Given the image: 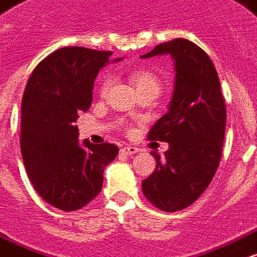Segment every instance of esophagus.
I'll return each mask as SVG.
<instances>
[{
    "mask_svg": "<svg viewBox=\"0 0 257 257\" xmlns=\"http://www.w3.org/2000/svg\"><path fill=\"white\" fill-rule=\"evenodd\" d=\"M139 151V148L134 147V146H125V147L121 148V154H125V155H134Z\"/></svg>",
    "mask_w": 257,
    "mask_h": 257,
    "instance_id": "34e87169",
    "label": "esophagus"
}]
</instances>
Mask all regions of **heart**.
Listing matches in <instances>:
<instances>
[{
  "label": "heart",
  "mask_w": 257,
  "mask_h": 257,
  "mask_svg": "<svg viewBox=\"0 0 257 257\" xmlns=\"http://www.w3.org/2000/svg\"><path fill=\"white\" fill-rule=\"evenodd\" d=\"M129 79L132 81V84L135 85V88L138 90V92H142V91L146 90H153L159 92L161 87H162V83L159 80V77L153 72H150V70H132L129 73ZM110 84H111V76H103L102 80H100V90L104 92L109 88Z\"/></svg>",
  "instance_id": "b5f03b06"
}]
</instances>
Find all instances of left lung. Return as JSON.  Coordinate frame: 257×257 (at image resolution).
<instances>
[{
	"mask_svg": "<svg viewBox=\"0 0 257 257\" xmlns=\"http://www.w3.org/2000/svg\"><path fill=\"white\" fill-rule=\"evenodd\" d=\"M170 54L176 84L169 111L148 132V140L169 143L163 157L153 153L157 167L143 180L151 204L166 211L184 210L196 201L219 165L226 128V106L215 66L203 49L177 38L142 56Z\"/></svg>",
	"mask_w": 257,
	"mask_h": 257,
	"instance_id": "8db88e82",
	"label": "left lung"
}]
</instances>
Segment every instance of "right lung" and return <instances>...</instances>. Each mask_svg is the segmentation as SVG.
<instances>
[{
  "label": "right lung",
  "mask_w": 257,
  "mask_h": 257,
  "mask_svg": "<svg viewBox=\"0 0 257 257\" xmlns=\"http://www.w3.org/2000/svg\"><path fill=\"white\" fill-rule=\"evenodd\" d=\"M110 56L85 47L58 49L38 64L23 94L24 166L42 199L58 210H80L98 196L104 167L118 154L114 144L80 143L75 123L90 109L95 77Z\"/></svg>",
  "instance_id": "1"
}]
</instances>
